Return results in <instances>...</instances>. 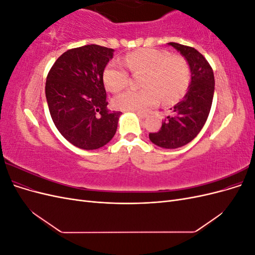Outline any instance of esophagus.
<instances>
[{
    "mask_svg": "<svg viewBox=\"0 0 255 255\" xmlns=\"http://www.w3.org/2000/svg\"><path fill=\"white\" fill-rule=\"evenodd\" d=\"M138 117L141 118V119H144L145 118V114H142V113H135Z\"/></svg>",
    "mask_w": 255,
    "mask_h": 255,
    "instance_id": "obj_1",
    "label": "esophagus"
}]
</instances>
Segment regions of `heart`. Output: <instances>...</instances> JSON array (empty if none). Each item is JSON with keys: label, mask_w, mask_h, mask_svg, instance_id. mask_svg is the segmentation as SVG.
Segmentation results:
<instances>
[{"label": "heart", "mask_w": 255, "mask_h": 255, "mask_svg": "<svg viewBox=\"0 0 255 255\" xmlns=\"http://www.w3.org/2000/svg\"><path fill=\"white\" fill-rule=\"evenodd\" d=\"M121 61L114 60L104 71V83L113 92L125 89L129 84V74L145 73L140 82V90H128L115 97L116 109L143 113L159 102L172 103L179 100L186 90L190 71L187 61L181 56L158 49H141L128 53Z\"/></svg>", "instance_id": "1"}]
</instances>
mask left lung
<instances>
[{"label": "left lung", "instance_id": "8db88e82", "mask_svg": "<svg viewBox=\"0 0 255 255\" xmlns=\"http://www.w3.org/2000/svg\"><path fill=\"white\" fill-rule=\"evenodd\" d=\"M187 61L190 84L186 95L170 109L156 133H150V140L164 149H176L187 144L200 133L210 114L215 79L213 69L196 49L176 42H169Z\"/></svg>", "mask_w": 255, "mask_h": 255}]
</instances>
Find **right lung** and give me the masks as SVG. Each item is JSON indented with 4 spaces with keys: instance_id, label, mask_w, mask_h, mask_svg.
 Wrapping results in <instances>:
<instances>
[{
    "instance_id": "right-lung-1",
    "label": "right lung",
    "mask_w": 255,
    "mask_h": 255,
    "mask_svg": "<svg viewBox=\"0 0 255 255\" xmlns=\"http://www.w3.org/2000/svg\"><path fill=\"white\" fill-rule=\"evenodd\" d=\"M114 49L88 44L68 50L52 66L45 98L54 125L66 139L97 150L116 134L121 112L107 110L103 73Z\"/></svg>"
}]
</instances>
